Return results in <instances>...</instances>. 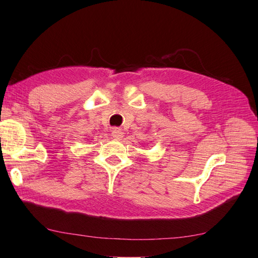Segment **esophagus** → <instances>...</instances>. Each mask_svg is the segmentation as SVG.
Instances as JSON below:
<instances>
[{"label": "esophagus", "instance_id": "obj_1", "mask_svg": "<svg viewBox=\"0 0 258 258\" xmlns=\"http://www.w3.org/2000/svg\"><path fill=\"white\" fill-rule=\"evenodd\" d=\"M112 136H113L114 140H120L124 136V133L120 128L115 127V128L112 130Z\"/></svg>", "mask_w": 258, "mask_h": 258}]
</instances>
